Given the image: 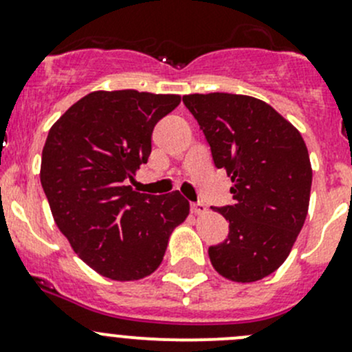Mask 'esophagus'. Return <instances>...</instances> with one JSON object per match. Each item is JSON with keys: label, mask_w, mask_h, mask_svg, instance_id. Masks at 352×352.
Returning a JSON list of instances; mask_svg holds the SVG:
<instances>
[{"label": "esophagus", "mask_w": 352, "mask_h": 352, "mask_svg": "<svg viewBox=\"0 0 352 352\" xmlns=\"http://www.w3.org/2000/svg\"><path fill=\"white\" fill-rule=\"evenodd\" d=\"M190 209H192L194 214H197V216L204 214L206 212V206L202 204V202H194V204H190Z\"/></svg>", "instance_id": "esophagus-1"}]
</instances>
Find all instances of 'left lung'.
<instances>
[{
    "label": "left lung",
    "mask_w": 352,
    "mask_h": 352,
    "mask_svg": "<svg viewBox=\"0 0 352 352\" xmlns=\"http://www.w3.org/2000/svg\"><path fill=\"white\" fill-rule=\"evenodd\" d=\"M232 179L235 204L218 208L228 239L209 247L212 267L235 283H254L281 267L307 219L311 165L300 131L258 98L233 94L184 97Z\"/></svg>",
    "instance_id": "1"
}]
</instances>
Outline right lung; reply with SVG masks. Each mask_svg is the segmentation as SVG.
<instances>
[{"label":"right lung","mask_w":352,"mask_h":352,"mask_svg":"<svg viewBox=\"0 0 352 352\" xmlns=\"http://www.w3.org/2000/svg\"><path fill=\"white\" fill-rule=\"evenodd\" d=\"M180 95L91 91L52 124L41 184L74 254L112 281L158 269L173 230L189 216L179 192L148 196L126 186L151 153V133Z\"/></svg>","instance_id":"right-lung-1"}]
</instances>
